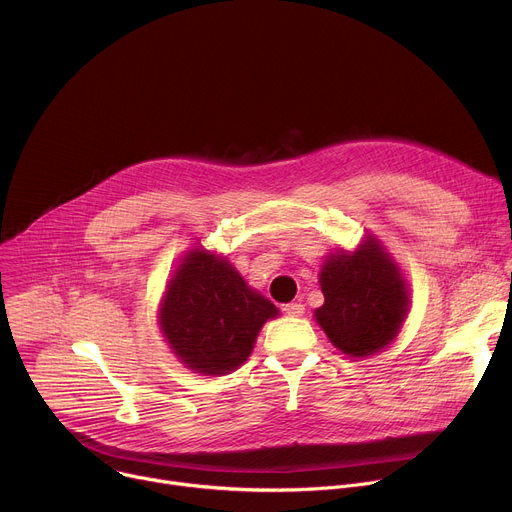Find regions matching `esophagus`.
<instances>
[{"label":"esophagus","instance_id":"34e87169","mask_svg":"<svg viewBox=\"0 0 512 512\" xmlns=\"http://www.w3.org/2000/svg\"><path fill=\"white\" fill-rule=\"evenodd\" d=\"M304 304H298V302H291V304H285L283 306V314L285 316H294V318H300L304 316Z\"/></svg>","mask_w":512,"mask_h":512}]
</instances>
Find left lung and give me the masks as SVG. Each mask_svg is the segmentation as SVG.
Returning a JSON list of instances; mask_svg holds the SVG:
<instances>
[{
  "label": "left lung",
  "instance_id": "1",
  "mask_svg": "<svg viewBox=\"0 0 512 512\" xmlns=\"http://www.w3.org/2000/svg\"><path fill=\"white\" fill-rule=\"evenodd\" d=\"M324 304L314 312L330 342L348 356H369L391 344L409 310V289L375 237L356 251L332 255L322 271Z\"/></svg>",
  "mask_w": 512,
  "mask_h": 512
}]
</instances>
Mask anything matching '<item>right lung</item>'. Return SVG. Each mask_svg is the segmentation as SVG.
<instances>
[{
	"label": "right lung",
	"instance_id": "add662e5",
	"mask_svg": "<svg viewBox=\"0 0 512 512\" xmlns=\"http://www.w3.org/2000/svg\"><path fill=\"white\" fill-rule=\"evenodd\" d=\"M277 312L225 257L194 249L166 287L160 328L190 371L212 377L241 367Z\"/></svg>",
	"mask_w": 512,
	"mask_h": 512
}]
</instances>
